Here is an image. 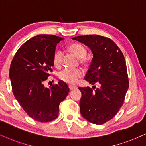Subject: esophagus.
Returning a JSON list of instances; mask_svg holds the SVG:
<instances>
[{"label": "esophagus", "instance_id": "34e87169", "mask_svg": "<svg viewBox=\"0 0 146 146\" xmlns=\"http://www.w3.org/2000/svg\"><path fill=\"white\" fill-rule=\"evenodd\" d=\"M69 90H73L75 89V88H76V87H74V86H69Z\"/></svg>", "mask_w": 146, "mask_h": 146}]
</instances>
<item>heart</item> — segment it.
Masks as SVG:
<instances>
[{
	"label": "heart",
	"mask_w": 146,
	"mask_h": 146,
	"mask_svg": "<svg viewBox=\"0 0 146 146\" xmlns=\"http://www.w3.org/2000/svg\"><path fill=\"white\" fill-rule=\"evenodd\" d=\"M68 50L75 55L80 63L86 64L88 62V59L86 57L87 54V50L84 46L79 43L71 44L68 47ZM62 52L60 50L55 52L53 56V62L56 66H60L62 61ZM83 72L81 69H64L58 73V77L64 82L69 84H75L77 82L79 77H82Z\"/></svg>",
	"instance_id": "b5f03b06"
}]
</instances>
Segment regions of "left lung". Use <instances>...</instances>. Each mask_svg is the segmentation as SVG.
Instances as JSON below:
<instances>
[{
    "label": "left lung",
    "mask_w": 146,
    "mask_h": 146,
    "mask_svg": "<svg viewBox=\"0 0 146 146\" xmlns=\"http://www.w3.org/2000/svg\"><path fill=\"white\" fill-rule=\"evenodd\" d=\"M72 39L91 50L93 58L85 79L99 86L96 90L79 88L82 92L81 114L90 123L102 125L117 114L124 102L129 88L125 57L117 44L106 37L86 35Z\"/></svg>",
    "instance_id": "1"
}]
</instances>
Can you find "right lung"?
I'll return each instance as SVG.
<instances>
[{"instance_id": "1", "label": "right lung", "mask_w": 146, "mask_h": 146, "mask_svg": "<svg viewBox=\"0 0 146 146\" xmlns=\"http://www.w3.org/2000/svg\"><path fill=\"white\" fill-rule=\"evenodd\" d=\"M62 40L54 35L34 36L19 48L11 64L13 93L27 115L39 122L58 117L60 103L69 92L61 80L50 88L43 84L52 71L56 45Z\"/></svg>"}]
</instances>
